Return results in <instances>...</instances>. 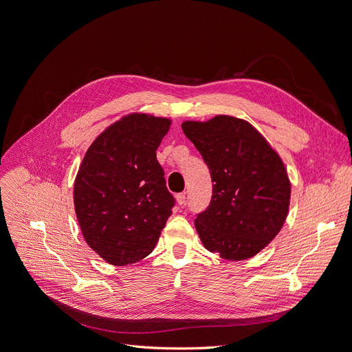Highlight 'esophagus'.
Listing matches in <instances>:
<instances>
[{"mask_svg": "<svg viewBox=\"0 0 352 352\" xmlns=\"http://www.w3.org/2000/svg\"><path fill=\"white\" fill-rule=\"evenodd\" d=\"M176 202H177V205L179 206H183L186 204V195L185 193H179V195H176Z\"/></svg>", "mask_w": 352, "mask_h": 352, "instance_id": "obj_1", "label": "esophagus"}]
</instances>
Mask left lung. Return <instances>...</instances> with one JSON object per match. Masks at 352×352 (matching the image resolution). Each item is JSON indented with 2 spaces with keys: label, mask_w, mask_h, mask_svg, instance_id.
Instances as JSON below:
<instances>
[{
  "label": "left lung",
  "mask_w": 352,
  "mask_h": 352,
  "mask_svg": "<svg viewBox=\"0 0 352 352\" xmlns=\"http://www.w3.org/2000/svg\"><path fill=\"white\" fill-rule=\"evenodd\" d=\"M182 130L208 164L209 208L195 226L204 246L229 261L255 256L287 221L291 180L276 150L243 119L217 114L186 120Z\"/></svg>",
  "instance_id": "8db88e82"
}]
</instances>
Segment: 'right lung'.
I'll return each instance as SVG.
<instances>
[{
  "label": "right lung",
  "instance_id": "obj_1",
  "mask_svg": "<svg viewBox=\"0 0 352 352\" xmlns=\"http://www.w3.org/2000/svg\"><path fill=\"white\" fill-rule=\"evenodd\" d=\"M172 120L130 113L87 148L74 180V209L82 238L110 265L139 262L155 249L172 214L156 150Z\"/></svg>",
  "mask_w": 352,
  "mask_h": 352
}]
</instances>
